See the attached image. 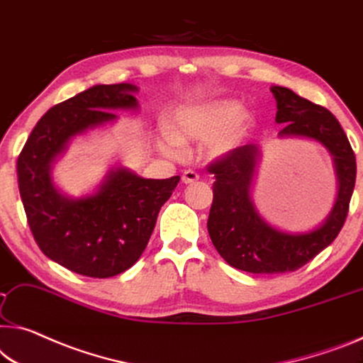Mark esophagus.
Returning <instances> with one entry per match:
<instances>
[{
  "label": "esophagus",
  "instance_id": "1",
  "mask_svg": "<svg viewBox=\"0 0 363 363\" xmlns=\"http://www.w3.org/2000/svg\"><path fill=\"white\" fill-rule=\"evenodd\" d=\"M198 178H199V175L196 174V172L185 170V172H183V175H182V182L185 183V185H191V183L198 182Z\"/></svg>",
  "mask_w": 363,
  "mask_h": 363
}]
</instances>
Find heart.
Wrapping results in <instances>:
<instances>
[{
    "mask_svg": "<svg viewBox=\"0 0 363 363\" xmlns=\"http://www.w3.org/2000/svg\"><path fill=\"white\" fill-rule=\"evenodd\" d=\"M253 115L242 108L237 100H209L188 105L177 111L172 135L165 138L164 150L180 155L182 144L206 141V154L222 159L242 146L253 128Z\"/></svg>",
    "mask_w": 363,
    "mask_h": 363,
    "instance_id": "b5f03b06",
    "label": "heart"
}]
</instances>
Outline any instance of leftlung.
<instances>
[{
  "mask_svg": "<svg viewBox=\"0 0 363 363\" xmlns=\"http://www.w3.org/2000/svg\"><path fill=\"white\" fill-rule=\"evenodd\" d=\"M271 92L277 104L276 123L284 125L277 138L310 139L321 144L333 157L337 194L321 224L305 232H286L271 225L253 203V183L261 159L258 144L238 147L211 165L216 182L208 219L209 237L228 264L253 274L295 271L331 245L347 217L357 175L354 150L330 110L287 87L272 86Z\"/></svg>",
  "mask_w": 363,
  "mask_h": 363,
  "instance_id": "obj_1",
  "label": "left lung"
}]
</instances>
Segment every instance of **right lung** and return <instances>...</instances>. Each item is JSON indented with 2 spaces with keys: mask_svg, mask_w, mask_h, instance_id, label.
I'll return each mask as SVG.
<instances>
[{
  "mask_svg": "<svg viewBox=\"0 0 363 363\" xmlns=\"http://www.w3.org/2000/svg\"><path fill=\"white\" fill-rule=\"evenodd\" d=\"M135 84H97L55 105L38 120L18 157V182L32 235L43 255L87 277H111L136 263L159 211L180 177L143 178L123 165L92 193L72 198L53 180V164L77 136L115 123V111H136Z\"/></svg>",
  "mask_w": 363,
  "mask_h": 363,
  "instance_id": "1",
  "label": "right lung"
}]
</instances>
